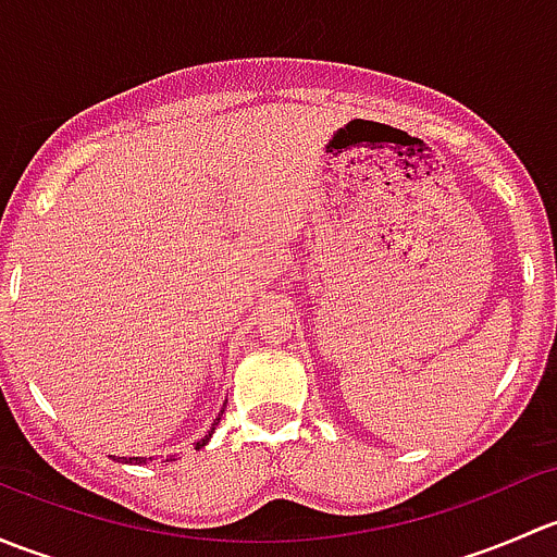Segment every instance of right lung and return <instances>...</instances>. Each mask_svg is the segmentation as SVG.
Returning a JSON list of instances; mask_svg holds the SVG:
<instances>
[{
	"label": "right lung",
	"mask_w": 557,
	"mask_h": 557,
	"mask_svg": "<svg viewBox=\"0 0 557 557\" xmlns=\"http://www.w3.org/2000/svg\"><path fill=\"white\" fill-rule=\"evenodd\" d=\"M221 414H223V409H221V412H218V418L215 420H212V425H210V431H207V434L205 436H201V440L199 442H196V447H205L207 445V442H210L212 440V434H215V425L218 423H221ZM121 463H145V458H121Z\"/></svg>",
	"instance_id": "obj_1"
}]
</instances>
